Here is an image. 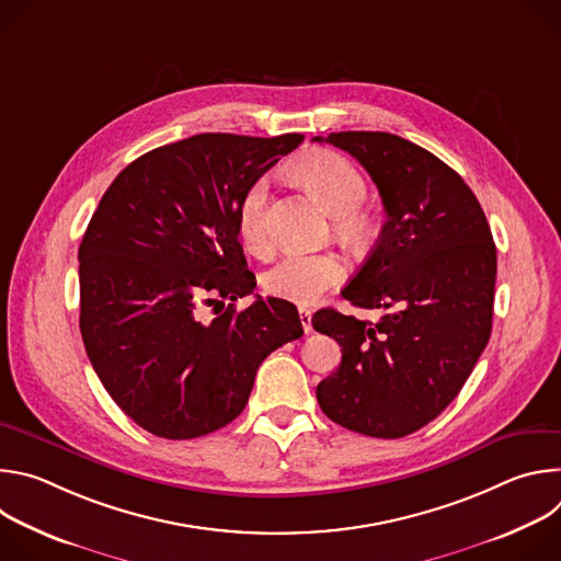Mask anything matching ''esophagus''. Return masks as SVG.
I'll return each instance as SVG.
<instances>
[{
  "instance_id": "1",
  "label": "esophagus",
  "mask_w": 561,
  "mask_h": 561,
  "mask_svg": "<svg viewBox=\"0 0 561 561\" xmlns=\"http://www.w3.org/2000/svg\"><path fill=\"white\" fill-rule=\"evenodd\" d=\"M299 322H301L304 333L312 331V312L308 308H299Z\"/></svg>"
}]
</instances>
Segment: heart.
<instances>
[{"label": "heart", "instance_id": "heart-1", "mask_svg": "<svg viewBox=\"0 0 561 561\" xmlns=\"http://www.w3.org/2000/svg\"><path fill=\"white\" fill-rule=\"evenodd\" d=\"M297 178L331 213L335 232L348 244H366L375 232V217L362 208L368 184L351 159L337 152H314L295 167ZM268 184L253 182L237 206V234L249 253L264 257L273 249L266 221ZM346 266L335 253H295L264 273V290L290 304H312L342 284Z\"/></svg>", "mask_w": 561, "mask_h": 561}]
</instances>
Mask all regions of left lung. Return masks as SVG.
<instances>
[{
  "mask_svg": "<svg viewBox=\"0 0 561 561\" xmlns=\"http://www.w3.org/2000/svg\"><path fill=\"white\" fill-rule=\"evenodd\" d=\"M329 141L373 178L386 224L342 290L377 324L333 308L312 329L342 346V364L317 386L335 424L381 439L433 422L461 390L493 327L497 251L466 182L426 148L390 133L346 130Z\"/></svg>",
  "mask_w": 561,
  "mask_h": 561,
  "instance_id": "1",
  "label": "left lung"
}]
</instances>
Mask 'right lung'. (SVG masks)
I'll list each match as a JSON object with an SVG mask.
<instances>
[{"label": "right lung", "mask_w": 561, "mask_h": 561, "mask_svg": "<svg viewBox=\"0 0 561 561\" xmlns=\"http://www.w3.org/2000/svg\"><path fill=\"white\" fill-rule=\"evenodd\" d=\"M304 135L202 133L128 164L79 244V329L115 404L144 431L193 439L244 411L260 364L304 335L297 308L257 299L237 239L244 191ZM230 298L213 320L204 305Z\"/></svg>", "instance_id": "1"}]
</instances>
